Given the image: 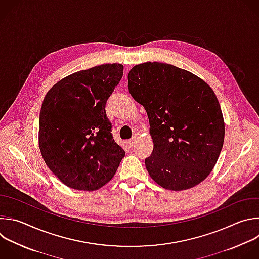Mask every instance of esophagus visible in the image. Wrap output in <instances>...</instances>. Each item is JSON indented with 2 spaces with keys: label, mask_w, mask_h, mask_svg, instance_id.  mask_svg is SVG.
<instances>
[{
  "label": "esophagus",
  "mask_w": 259,
  "mask_h": 259,
  "mask_svg": "<svg viewBox=\"0 0 259 259\" xmlns=\"http://www.w3.org/2000/svg\"><path fill=\"white\" fill-rule=\"evenodd\" d=\"M136 139H137L136 137H132L131 139H129V140H128V144H129V146H130V147H132V146H134V145H135V143H136Z\"/></svg>",
  "instance_id": "obj_1"
}]
</instances>
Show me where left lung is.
Wrapping results in <instances>:
<instances>
[{
    "mask_svg": "<svg viewBox=\"0 0 259 259\" xmlns=\"http://www.w3.org/2000/svg\"><path fill=\"white\" fill-rule=\"evenodd\" d=\"M128 89L149 120L153 150L145 166L151 179L173 191L206 179L225 138L222 109L210 86L187 70L146 62L130 70Z\"/></svg>",
    "mask_w": 259,
    "mask_h": 259,
    "instance_id": "8db88e82",
    "label": "left lung"
}]
</instances>
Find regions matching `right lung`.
<instances>
[{"mask_svg":"<svg viewBox=\"0 0 259 259\" xmlns=\"http://www.w3.org/2000/svg\"><path fill=\"white\" fill-rule=\"evenodd\" d=\"M122 64L75 72L47 93L39 114L38 145L66 186L95 191L112 180L125 156L111 134L106 104L123 76Z\"/></svg>","mask_w":259,"mask_h":259,"instance_id":"right-lung-1","label":"right lung"}]
</instances>
